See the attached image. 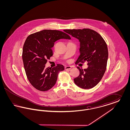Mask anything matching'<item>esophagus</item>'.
I'll list each match as a JSON object with an SVG mask.
<instances>
[{
	"label": "esophagus",
	"mask_w": 130,
	"mask_h": 130,
	"mask_svg": "<svg viewBox=\"0 0 130 130\" xmlns=\"http://www.w3.org/2000/svg\"><path fill=\"white\" fill-rule=\"evenodd\" d=\"M72 68V66H66L65 67V70H70Z\"/></svg>",
	"instance_id": "esophagus-1"
}]
</instances>
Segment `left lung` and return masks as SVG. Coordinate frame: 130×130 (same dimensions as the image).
<instances>
[{"label":"left lung","instance_id":"8db88e82","mask_svg":"<svg viewBox=\"0 0 130 130\" xmlns=\"http://www.w3.org/2000/svg\"><path fill=\"white\" fill-rule=\"evenodd\" d=\"M80 42V55L75 64L88 62L87 69L79 67V75L74 79V83L82 89L95 86L105 73L108 58L107 44L100 35L90 29L65 30Z\"/></svg>","mask_w":130,"mask_h":130}]
</instances>
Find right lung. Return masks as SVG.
<instances>
[{
	"mask_svg": "<svg viewBox=\"0 0 130 130\" xmlns=\"http://www.w3.org/2000/svg\"><path fill=\"white\" fill-rule=\"evenodd\" d=\"M71 39L62 31L44 30L29 35L23 47L22 59L25 73L31 85L40 91H47L54 86L63 65L45 68L47 59L53 56L51 48L60 39Z\"/></svg>",
	"mask_w": 130,
	"mask_h": 130,
	"instance_id": "add662e5",
	"label": "right lung"
}]
</instances>
